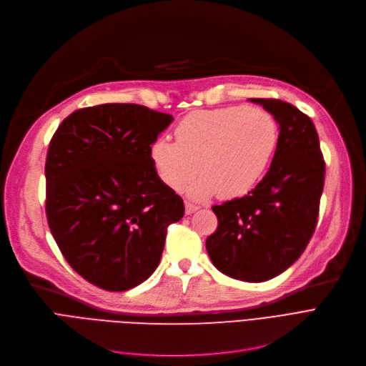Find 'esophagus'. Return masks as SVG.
I'll list each match as a JSON object with an SVG mask.
<instances>
[{
    "instance_id": "34e87169",
    "label": "esophagus",
    "mask_w": 366,
    "mask_h": 366,
    "mask_svg": "<svg viewBox=\"0 0 366 366\" xmlns=\"http://www.w3.org/2000/svg\"><path fill=\"white\" fill-rule=\"evenodd\" d=\"M184 210H186V214H192L197 210H199V205L192 204V202H184Z\"/></svg>"
}]
</instances>
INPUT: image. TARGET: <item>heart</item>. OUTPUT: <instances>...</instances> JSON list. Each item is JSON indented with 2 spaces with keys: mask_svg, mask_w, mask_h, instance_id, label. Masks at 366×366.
I'll use <instances>...</instances> for the list:
<instances>
[{
  "mask_svg": "<svg viewBox=\"0 0 366 366\" xmlns=\"http://www.w3.org/2000/svg\"><path fill=\"white\" fill-rule=\"evenodd\" d=\"M174 137L176 143L156 138L150 146L152 164L169 189L180 190L199 171L187 187L190 197L237 198L264 176L277 147L278 127L264 109L231 106L187 114Z\"/></svg>",
  "mask_w": 366,
  "mask_h": 366,
  "instance_id": "heart-1",
  "label": "heart"
}]
</instances>
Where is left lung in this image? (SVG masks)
Returning a JSON list of instances; mask_svg holds the SVG:
<instances>
[{"label": "left lung", "instance_id": "left-lung-1", "mask_svg": "<svg viewBox=\"0 0 366 366\" xmlns=\"http://www.w3.org/2000/svg\"><path fill=\"white\" fill-rule=\"evenodd\" d=\"M280 128L265 177L254 189L214 205L217 229L205 247L213 265L237 280L260 283L286 271L315 232L325 161L311 119L289 102L250 98Z\"/></svg>", "mask_w": 366, "mask_h": 366}]
</instances>
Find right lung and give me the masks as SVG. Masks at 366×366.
Returning <instances> with one entry per match:
<instances>
[{
	"label": "right lung",
	"instance_id": "right-lung-1",
	"mask_svg": "<svg viewBox=\"0 0 366 366\" xmlns=\"http://www.w3.org/2000/svg\"><path fill=\"white\" fill-rule=\"evenodd\" d=\"M171 114L101 104L62 120L46 159V216L66 262L109 292L142 285L158 268L183 199L158 176L150 146Z\"/></svg>",
	"mask_w": 366,
	"mask_h": 366
}]
</instances>
